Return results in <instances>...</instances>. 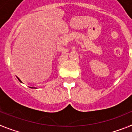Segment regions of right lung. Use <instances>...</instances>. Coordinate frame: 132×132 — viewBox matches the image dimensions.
Returning <instances> with one entry per match:
<instances>
[{"label": "right lung", "mask_w": 132, "mask_h": 132, "mask_svg": "<svg viewBox=\"0 0 132 132\" xmlns=\"http://www.w3.org/2000/svg\"><path fill=\"white\" fill-rule=\"evenodd\" d=\"M17 78H18V77H17ZM18 80H19V81H20V82H22V81H21V80H20V79H19V78H18ZM31 88H34V87H31Z\"/></svg>", "instance_id": "add662e5"}]
</instances>
